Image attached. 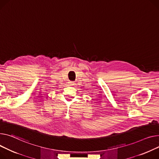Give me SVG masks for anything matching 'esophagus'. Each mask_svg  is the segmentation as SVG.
I'll list each match as a JSON object with an SVG mask.
<instances>
[{
    "label": "esophagus",
    "mask_w": 159,
    "mask_h": 159,
    "mask_svg": "<svg viewBox=\"0 0 159 159\" xmlns=\"http://www.w3.org/2000/svg\"><path fill=\"white\" fill-rule=\"evenodd\" d=\"M69 85H70V86H73V85H74V82H72V81L69 82Z\"/></svg>",
    "instance_id": "obj_1"
}]
</instances>
